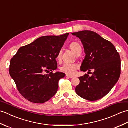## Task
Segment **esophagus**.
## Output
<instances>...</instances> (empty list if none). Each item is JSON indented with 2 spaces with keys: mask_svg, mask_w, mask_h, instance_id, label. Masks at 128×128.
Segmentation results:
<instances>
[{
  "mask_svg": "<svg viewBox=\"0 0 128 128\" xmlns=\"http://www.w3.org/2000/svg\"><path fill=\"white\" fill-rule=\"evenodd\" d=\"M66 76L67 77H68L69 78H73L74 77V76H72V75H66Z\"/></svg>",
  "mask_w": 128,
  "mask_h": 128,
  "instance_id": "1",
  "label": "esophagus"
}]
</instances>
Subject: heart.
I'll list each match as a JSON object with an SVG mask.
<instances>
[{
	"label": "heart",
	"mask_w": 128,
	"mask_h": 128,
	"mask_svg": "<svg viewBox=\"0 0 128 128\" xmlns=\"http://www.w3.org/2000/svg\"><path fill=\"white\" fill-rule=\"evenodd\" d=\"M69 48L75 54H77L81 51V47L79 43L76 42H72L69 45ZM62 51H59L56 56V59L60 60L62 58ZM78 68V66L74 63H64L60 67V70L67 74H72Z\"/></svg>",
	"instance_id": "b5f03b06"
}]
</instances>
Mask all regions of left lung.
I'll use <instances>...</instances> for the list:
<instances>
[{"label":"left lung","instance_id":"obj_1","mask_svg":"<svg viewBox=\"0 0 128 128\" xmlns=\"http://www.w3.org/2000/svg\"><path fill=\"white\" fill-rule=\"evenodd\" d=\"M72 34L81 40L86 54L81 70L88 72L94 70L91 76L85 74L78 78L80 84L75 91L90 101L98 100L118 82L121 72L120 56L112 43L94 31H82Z\"/></svg>","mask_w":128,"mask_h":128}]
</instances>
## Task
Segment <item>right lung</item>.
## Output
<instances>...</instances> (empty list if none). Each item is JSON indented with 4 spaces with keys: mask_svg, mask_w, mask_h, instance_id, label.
Segmentation results:
<instances>
[{
    "mask_svg": "<svg viewBox=\"0 0 128 128\" xmlns=\"http://www.w3.org/2000/svg\"><path fill=\"white\" fill-rule=\"evenodd\" d=\"M69 34L40 37L19 48L11 59L10 75L18 92L27 100L43 103L56 93L59 81L66 74L53 71L57 68V54ZM49 70L50 74H43Z\"/></svg>",
    "mask_w": 128,
    "mask_h": 128,
    "instance_id": "add662e5",
    "label": "right lung"
}]
</instances>
